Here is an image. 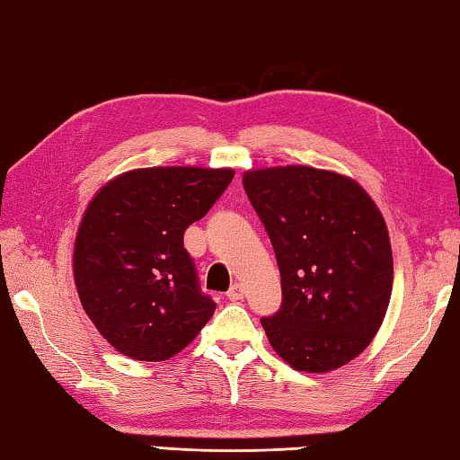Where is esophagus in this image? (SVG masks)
<instances>
[{
  "label": "esophagus",
  "mask_w": 460,
  "mask_h": 460,
  "mask_svg": "<svg viewBox=\"0 0 460 460\" xmlns=\"http://www.w3.org/2000/svg\"><path fill=\"white\" fill-rule=\"evenodd\" d=\"M226 298L232 302L244 298V288H242V284H234L232 288L226 292Z\"/></svg>",
  "instance_id": "esophagus-1"
}]
</instances>
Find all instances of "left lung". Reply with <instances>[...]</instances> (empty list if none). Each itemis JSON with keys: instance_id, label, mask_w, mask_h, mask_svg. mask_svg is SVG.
<instances>
[{"instance_id": "1", "label": "left lung", "mask_w": 460, "mask_h": 460, "mask_svg": "<svg viewBox=\"0 0 460 460\" xmlns=\"http://www.w3.org/2000/svg\"><path fill=\"white\" fill-rule=\"evenodd\" d=\"M246 194L270 236L282 306L262 318L276 354L331 372L367 349L393 292L386 222L357 180L310 166L246 170Z\"/></svg>"}]
</instances>
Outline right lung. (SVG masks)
I'll return each mask as SVG.
<instances>
[{
  "label": "right lung",
  "mask_w": 460,
  "mask_h": 460,
  "mask_svg": "<svg viewBox=\"0 0 460 460\" xmlns=\"http://www.w3.org/2000/svg\"><path fill=\"white\" fill-rule=\"evenodd\" d=\"M232 178V168H137L111 178L85 208L72 258L77 296L124 357L168 360L212 318L184 232Z\"/></svg>",
  "instance_id": "obj_1"
}]
</instances>
